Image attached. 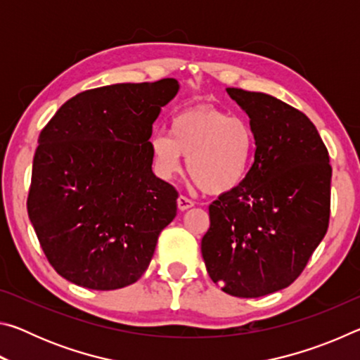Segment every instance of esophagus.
Returning a JSON list of instances; mask_svg holds the SVG:
<instances>
[{
	"mask_svg": "<svg viewBox=\"0 0 360 360\" xmlns=\"http://www.w3.org/2000/svg\"><path fill=\"white\" fill-rule=\"evenodd\" d=\"M193 206V202L191 198H187V197H184V195H179V198H178V208L181 210V211H186V210H188V208H192Z\"/></svg>",
	"mask_w": 360,
	"mask_h": 360,
	"instance_id": "obj_1",
	"label": "esophagus"
}]
</instances>
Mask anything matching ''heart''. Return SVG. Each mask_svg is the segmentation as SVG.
<instances>
[{
    "label": "heart",
    "instance_id": "b5f03b06",
    "mask_svg": "<svg viewBox=\"0 0 360 360\" xmlns=\"http://www.w3.org/2000/svg\"><path fill=\"white\" fill-rule=\"evenodd\" d=\"M255 138L245 119L214 108H192L179 112L169 125V136L150 139L155 172L165 179L179 173L181 157L187 173L205 193L222 195L243 184L251 169Z\"/></svg>",
    "mask_w": 360,
    "mask_h": 360
}]
</instances>
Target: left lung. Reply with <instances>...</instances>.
<instances>
[{"mask_svg":"<svg viewBox=\"0 0 360 360\" xmlns=\"http://www.w3.org/2000/svg\"><path fill=\"white\" fill-rule=\"evenodd\" d=\"M227 94L251 119L255 154L243 184L210 205L202 254L225 294L255 298L294 283L326 236L332 167L302 111L266 94Z\"/></svg>","mask_w":360,"mask_h":360,"instance_id":"1","label":"left lung"}]
</instances>
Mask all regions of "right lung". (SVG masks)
I'll use <instances>...</instances> for the list:
<instances>
[{
    "mask_svg": "<svg viewBox=\"0 0 360 360\" xmlns=\"http://www.w3.org/2000/svg\"><path fill=\"white\" fill-rule=\"evenodd\" d=\"M179 84H114L77 94L42 129L27 210L60 276L114 290L144 275L178 191L152 173V124Z\"/></svg>",
    "mask_w": 360,
    "mask_h": 360,
    "instance_id": "right-lung-1",
    "label": "right lung"
}]
</instances>
